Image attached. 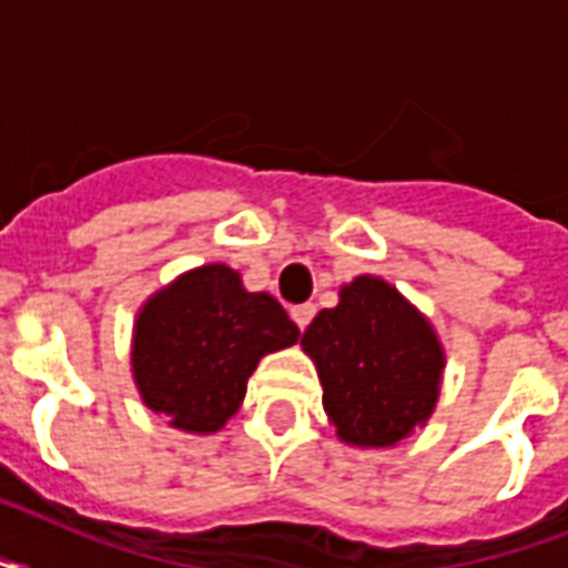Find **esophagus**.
Returning a JSON list of instances; mask_svg holds the SVG:
<instances>
[{
  "label": "esophagus",
  "mask_w": 568,
  "mask_h": 568,
  "mask_svg": "<svg viewBox=\"0 0 568 568\" xmlns=\"http://www.w3.org/2000/svg\"><path fill=\"white\" fill-rule=\"evenodd\" d=\"M292 318L301 329L310 327V321L315 318V303H301V306H292Z\"/></svg>",
  "instance_id": "34e87169"
}]
</instances>
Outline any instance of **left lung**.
<instances>
[{
  "instance_id": "8db88e82",
  "label": "left lung",
  "mask_w": 568,
  "mask_h": 568,
  "mask_svg": "<svg viewBox=\"0 0 568 568\" xmlns=\"http://www.w3.org/2000/svg\"><path fill=\"white\" fill-rule=\"evenodd\" d=\"M336 310H321L303 351L318 365L338 439L388 448L430 418L445 368L430 324L388 283L356 276Z\"/></svg>"
}]
</instances>
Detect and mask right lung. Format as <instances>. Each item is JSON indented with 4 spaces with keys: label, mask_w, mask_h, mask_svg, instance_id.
I'll list each match as a JSON object with an SVG mask.
<instances>
[{
    "label": "right lung",
    "mask_w": 568,
    "mask_h": 568,
    "mask_svg": "<svg viewBox=\"0 0 568 568\" xmlns=\"http://www.w3.org/2000/svg\"><path fill=\"white\" fill-rule=\"evenodd\" d=\"M301 329L265 292H247L226 265H203L146 303L135 324L132 372L155 415L214 433L239 413L247 377Z\"/></svg>",
    "instance_id": "1"
}]
</instances>
